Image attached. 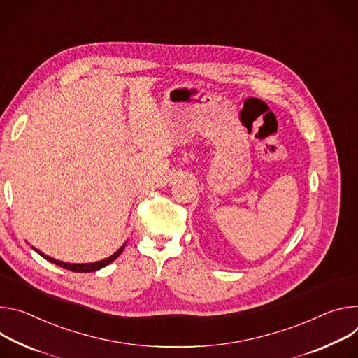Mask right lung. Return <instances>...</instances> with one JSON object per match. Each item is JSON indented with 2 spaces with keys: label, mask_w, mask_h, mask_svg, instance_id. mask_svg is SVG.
Wrapping results in <instances>:
<instances>
[{
  "label": "right lung",
  "mask_w": 358,
  "mask_h": 358,
  "mask_svg": "<svg viewBox=\"0 0 358 358\" xmlns=\"http://www.w3.org/2000/svg\"><path fill=\"white\" fill-rule=\"evenodd\" d=\"M125 246H127V242H125L121 248H119L113 255H110L109 257H106V259H103V260H99V262H94V263H66V262H61V260H57V259H54V257H50V256L44 255L43 252H39V250L35 249L34 246H31V248H32L38 255H41L44 259H47L48 262H51V263H54V264H57V266H59V267H62V268H66V270H71V271H78V273H91V271H96V270H99V268L108 266L109 263H112L119 255H121V253L124 252Z\"/></svg>",
  "instance_id": "obj_1"
}]
</instances>
